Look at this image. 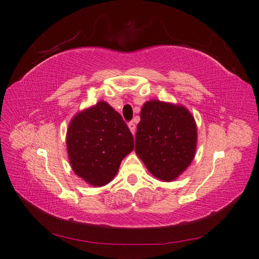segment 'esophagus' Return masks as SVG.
Listing matches in <instances>:
<instances>
[{
	"label": "esophagus",
	"mask_w": 259,
	"mask_h": 259,
	"mask_svg": "<svg viewBox=\"0 0 259 259\" xmlns=\"http://www.w3.org/2000/svg\"><path fill=\"white\" fill-rule=\"evenodd\" d=\"M128 127H129V129H130V131H131V134L135 135V134H136V124H135V122H134V121L129 122V123H128Z\"/></svg>",
	"instance_id": "obj_1"
}]
</instances>
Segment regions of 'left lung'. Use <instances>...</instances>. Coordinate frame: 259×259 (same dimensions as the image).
<instances>
[{
    "label": "left lung",
    "mask_w": 259,
    "mask_h": 259,
    "mask_svg": "<svg viewBox=\"0 0 259 259\" xmlns=\"http://www.w3.org/2000/svg\"><path fill=\"white\" fill-rule=\"evenodd\" d=\"M136 134L135 151L148 171L171 182L188 169L196 151L194 117L182 105L160 100L144 102Z\"/></svg>",
    "instance_id": "left-lung-1"
}]
</instances>
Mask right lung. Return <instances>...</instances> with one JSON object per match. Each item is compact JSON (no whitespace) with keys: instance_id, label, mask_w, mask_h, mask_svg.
Segmentation results:
<instances>
[{"instance_id":"obj_1","label":"right lung","mask_w":259,"mask_h":259,"mask_svg":"<svg viewBox=\"0 0 259 259\" xmlns=\"http://www.w3.org/2000/svg\"><path fill=\"white\" fill-rule=\"evenodd\" d=\"M66 147L71 169L89 185L104 186L134 150V137L120 113L98 101L70 120Z\"/></svg>"}]
</instances>
